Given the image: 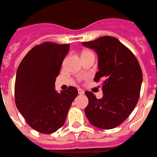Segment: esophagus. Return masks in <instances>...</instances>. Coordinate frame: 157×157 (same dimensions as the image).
<instances>
[{
    "instance_id": "1",
    "label": "esophagus",
    "mask_w": 157,
    "mask_h": 157,
    "mask_svg": "<svg viewBox=\"0 0 157 157\" xmlns=\"http://www.w3.org/2000/svg\"><path fill=\"white\" fill-rule=\"evenodd\" d=\"M78 93L79 94H83L85 93V91L82 89H78Z\"/></svg>"
}]
</instances>
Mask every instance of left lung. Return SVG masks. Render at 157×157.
I'll return each mask as SVG.
<instances>
[{"instance_id": "8db88e82", "label": "left lung", "mask_w": 157, "mask_h": 157, "mask_svg": "<svg viewBox=\"0 0 157 157\" xmlns=\"http://www.w3.org/2000/svg\"><path fill=\"white\" fill-rule=\"evenodd\" d=\"M84 47L94 50L98 69L94 81H102L103 97L97 99L86 91L89 103L85 113L93 126L112 129L127 119L139 99L142 81V69L133 53L119 40L100 37L84 42Z\"/></svg>"}]
</instances>
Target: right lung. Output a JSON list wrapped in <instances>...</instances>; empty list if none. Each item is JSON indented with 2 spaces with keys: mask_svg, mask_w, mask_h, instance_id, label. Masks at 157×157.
Listing matches in <instances>:
<instances>
[{
  "mask_svg": "<svg viewBox=\"0 0 157 157\" xmlns=\"http://www.w3.org/2000/svg\"><path fill=\"white\" fill-rule=\"evenodd\" d=\"M69 47L49 42L37 45L18 67L15 105L27 124L41 133H52L63 126L78 94L74 86L61 93L55 90L56 78Z\"/></svg>",
  "mask_w": 157,
  "mask_h": 157,
  "instance_id": "right-lung-1",
  "label": "right lung"
}]
</instances>
